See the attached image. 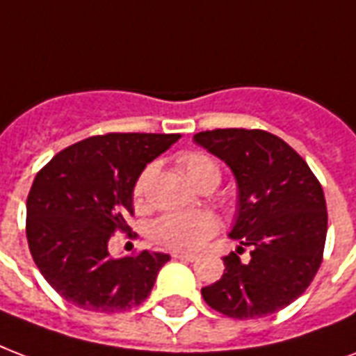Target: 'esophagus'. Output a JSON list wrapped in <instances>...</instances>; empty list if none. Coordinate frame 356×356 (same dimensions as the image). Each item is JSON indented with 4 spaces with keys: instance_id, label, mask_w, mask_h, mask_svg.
I'll return each instance as SVG.
<instances>
[{
    "instance_id": "esophagus-1",
    "label": "esophagus",
    "mask_w": 356,
    "mask_h": 356,
    "mask_svg": "<svg viewBox=\"0 0 356 356\" xmlns=\"http://www.w3.org/2000/svg\"><path fill=\"white\" fill-rule=\"evenodd\" d=\"M172 257L180 259V261H195V259H197L195 255H191V253H181V251H175Z\"/></svg>"
}]
</instances>
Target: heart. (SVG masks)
I'll use <instances>...</instances> for the list:
<instances>
[{
  "mask_svg": "<svg viewBox=\"0 0 356 356\" xmlns=\"http://www.w3.org/2000/svg\"><path fill=\"white\" fill-rule=\"evenodd\" d=\"M180 167L188 180L199 189L216 188L221 181L219 163L202 152H189L180 159ZM154 175V165H149L140 172L133 188L135 204H143L144 195L148 189L149 178ZM218 231V221L208 212L189 213H165L156 219L149 227V236L156 244L175 251H195L212 238Z\"/></svg>",
  "mask_w": 356,
  "mask_h": 356,
  "instance_id": "1",
  "label": "heart"
}]
</instances>
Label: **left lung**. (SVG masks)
<instances>
[{
	"label": "left lung",
	"instance_id": "8db88e82",
	"mask_svg": "<svg viewBox=\"0 0 356 356\" xmlns=\"http://www.w3.org/2000/svg\"><path fill=\"white\" fill-rule=\"evenodd\" d=\"M193 140L231 167L238 216L229 236L240 248L223 257L225 272L202 298L232 319H259L287 308L308 289L323 263L327 202L308 163L263 129H213ZM250 248L242 264L240 250Z\"/></svg>",
	"mask_w": 356,
	"mask_h": 356
}]
</instances>
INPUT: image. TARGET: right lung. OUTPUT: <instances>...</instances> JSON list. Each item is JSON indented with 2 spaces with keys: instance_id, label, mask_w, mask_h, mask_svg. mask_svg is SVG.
<instances>
[{
  "instance_id": "add662e5",
  "label": "right lung",
  "mask_w": 356,
  "mask_h": 356,
  "mask_svg": "<svg viewBox=\"0 0 356 356\" xmlns=\"http://www.w3.org/2000/svg\"><path fill=\"white\" fill-rule=\"evenodd\" d=\"M178 133H106L56 154L37 172L26 202V236L50 287L88 312L114 314L143 304L167 253L114 259L108 242L129 234L133 188ZM131 236V234H129Z\"/></svg>"
}]
</instances>
